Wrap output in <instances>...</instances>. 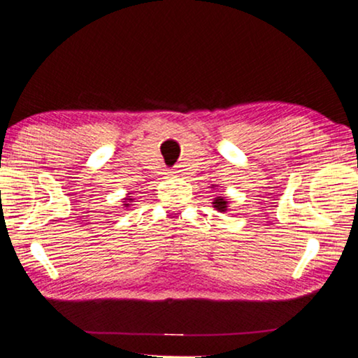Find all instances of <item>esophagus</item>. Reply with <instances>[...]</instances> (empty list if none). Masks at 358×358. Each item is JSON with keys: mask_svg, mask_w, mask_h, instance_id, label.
<instances>
[{"mask_svg": "<svg viewBox=\"0 0 358 358\" xmlns=\"http://www.w3.org/2000/svg\"><path fill=\"white\" fill-rule=\"evenodd\" d=\"M171 173H173V175L176 176V175L182 173V170H180V166H173V170H171Z\"/></svg>", "mask_w": 358, "mask_h": 358, "instance_id": "1", "label": "esophagus"}]
</instances>
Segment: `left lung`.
Instances as JSON below:
<instances>
[{"mask_svg":"<svg viewBox=\"0 0 358 358\" xmlns=\"http://www.w3.org/2000/svg\"><path fill=\"white\" fill-rule=\"evenodd\" d=\"M213 206L218 211H226L228 210V201H226L224 196H216L215 201H213Z\"/></svg>","mask_w":358,"mask_h":358,"instance_id":"1","label":"left lung"}]
</instances>
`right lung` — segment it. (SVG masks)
<instances>
[{
	"label": "right lung",
	"instance_id": "add662e5",
	"mask_svg": "<svg viewBox=\"0 0 358 358\" xmlns=\"http://www.w3.org/2000/svg\"><path fill=\"white\" fill-rule=\"evenodd\" d=\"M125 200H132V198H125ZM130 203H125V206H129Z\"/></svg>",
	"mask_w": 358,
	"mask_h": 358
}]
</instances>
